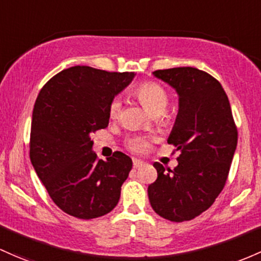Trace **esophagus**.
I'll list each match as a JSON object with an SVG mask.
<instances>
[{
    "label": "esophagus",
    "instance_id": "obj_1",
    "mask_svg": "<svg viewBox=\"0 0 261 261\" xmlns=\"http://www.w3.org/2000/svg\"><path fill=\"white\" fill-rule=\"evenodd\" d=\"M133 165H134V167H135V168H140V167H142V166L145 165V162L141 161V160L135 159V160H134V161H133Z\"/></svg>",
    "mask_w": 261,
    "mask_h": 261
}]
</instances>
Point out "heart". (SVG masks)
<instances>
[{"label": "heart", "instance_id": "1", "mask_svg": "<svg viewBox=\"0 0 261 261\" xmlns=\"http://www.w3.org/2000/svg\"><path fill=\"white\" fill-rule=\"evenodd\" d=\"M137 98L151 114H161L168 105V94L166 89L156 82H145L135 90ZM122 111V99L115 96L110 100L108 107L109 117L119 119ZM128 150L135 153H144L151 147V139L144 136H134L127 141Z\"/></svg>", "mask_w": 261, "mask_h": 261}]
</instances>
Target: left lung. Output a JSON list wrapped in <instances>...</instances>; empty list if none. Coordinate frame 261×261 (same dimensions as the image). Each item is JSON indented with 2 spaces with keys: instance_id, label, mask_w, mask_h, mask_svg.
Segmentation results:
<instances>
[{
  "instance_id": "obj_1",
  "label": "left lung",
  "mask_w": 261,
  "mask_h": 261,
  "mask_svg": "<svg viewBox=\"0 0 261 261\" xmlns=\"http://www.w3.org/2000/svg\"><path fill=\"white\" fill-rule=\"evenodd\" d=\"M176 89L178 114L167 142L179 156L174 170L153 163L157 179L148 186L151 207L171 222L191 220L207 211L224 188L238 130L224 89L211 74L192 67L153 71Z\"/></svg>"
}]
</instances>
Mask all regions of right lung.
Wrapping results in <instances>:
<instances>
[{
	"mask_svg": "<svg viewBox=\"0 0 261 261\" xmlns=\"http://www.w3.org/2000/svg\"><path fill=\"white\" fill-rule=\"evenodd\" d=\"M134 76L133 71L75 65L39 91L31 125V162L51 200L69 216L98 218L119 202L133 160L120 151L99 160L90 135L107 127L109 102Z\"/></svg>",
	"mask_w": 261,
	"mask_h": 261,
	"instance_id": "1",
	"label": "right lung"
}]
</instances>
